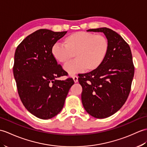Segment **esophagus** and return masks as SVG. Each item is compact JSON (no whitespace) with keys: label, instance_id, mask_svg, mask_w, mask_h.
I'll use <instances>...</instances> for the list:
<instances>
[{"label":"esophagus","instance_id":"esophagus-1","mask_svg":"<svg viewBox=\"0 0 147 147\" xmlns=\"http://www.w3.org/2000/svg\"><path fill=\"white\" fill-rule=\"evenodd\" d=\"M73 80L74 81V83H77V82L78 81V77L77 76H74L73 77Z\"/></svg>","mask_w":147,"mask_h":147}]
</instances>
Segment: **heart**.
Segmentation results:
<instances>
[{"label": "heart", "mask_w": 147, "mask_h": 147, "mask_svg": "<svg viewBox=\"0 0 147 147\" xmlns=\"http://www.w3.org/2000/svg\"><path fill=\"white\" fill-rule=\"evenodd\" d=\"M63 45H54L51 54L57 63L63 64L69 62L74 55L75 60L64 67L71 76L85 69H96L103 63L109 51V42L105 36L83 31L66 36Z\"/></svg>", "instance_id": "b5f03b06"}]
</instances>
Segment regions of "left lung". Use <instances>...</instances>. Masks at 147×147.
<instances>
[{"mask_svg":"<svg viewBox=\"0 0 147 147\" xmlns=\"http://www.w3.org/2000/svg\"><path fill=\"white\" fill-rule=\"evenodd\" d=\"M87 31L104 33L109 51L96 69L80 74L81 101L88 114L105 118L117 112L127 100L134 76L132 54L128 44L113 30L101 27Z\"/></svg>","mask_w":147,"mask_h":147,"instance_id":"8db88e82","label":"left lung"}]
</instances>
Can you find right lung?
Returning a JSON list of instances; mask_svg holds the SVG:
<instances>
[{"label":"right lung","mask_w":147,"mask_h":147,"mask_svg":"<svg viewBox=\"0 0 147 147\" xmlns=\"http://www.w3.org/2000/svg\"><path fill=\"white\" fill-rule=\"evenodd\" d=\"M67 31L54 32L42 29L27 36L17 47L13 73L22 103L35 117L47 120L62 110L72 78L65 76L51 54L52 47Z\"/></svg>","instance_id":"obj_1"}]
</instances>
